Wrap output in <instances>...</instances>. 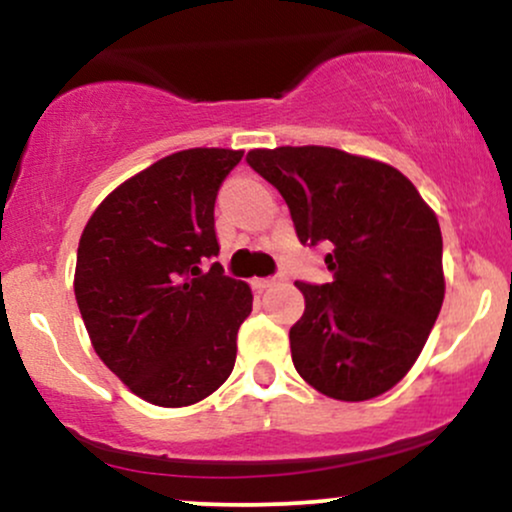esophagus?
<instances>
[{"label":"esophagus","instance_id":"1","mask_svg":"<svg viewBox=\"0 0 512 512\" xmlns=\"http://www.w3.org/2000/svg\"><path fill=\"white\" fill-rule=\"evenodd\" d=\"M276 284V276H264V279H252V286H255L257 291H264L269 289V286Z\"/></svg>","mask_w":512,"mask_h":512}]
</instances>
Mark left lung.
<instances>
[{
    "mask_svg": "<svg viewBox=\"0 0 512 512\" xmlns=\"http://www.w3.org/2000/svg\"><path fill=\"white\" fill-rule=\"evenodd\" d=\"M303 245H330V284L296 281L305 313L291 358L322 395L363 402L395 387L424 349L445 296L443 238L419 190L387 163L330 146L255 149Z\"/></svg>",
    "mask_w": 512,
    "mask_h": 512,
    "instance_id": "obj_1",
    "label": "left lung"
}]
</instances>
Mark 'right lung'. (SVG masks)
Returning <instances> with one entry per match:
<instances>
[{
	"mask_svg": "<svg viewBox=\"0 0 512 512\" xmlns=\"http://www.w3.org/2000/svg\"><path fill=\"white\" fill-rule=\"evenodd\" d=\"M243 151L187 149L122 182L93 211L74 293L93 349L134 395L187 407L219 390L252 310L223 274L214 204Z\"/></svg>",
	"mask_w": 512,
	"mask_h": 512,
	"instance_id": "1",
	"label": "right lung"
}]
</instances>
